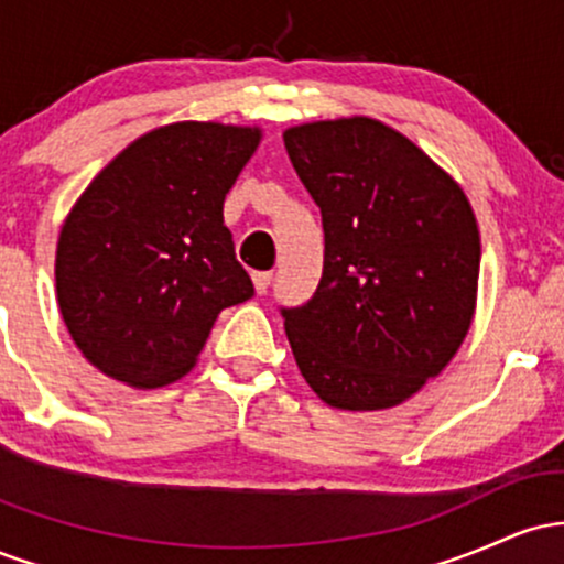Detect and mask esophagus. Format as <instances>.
Wrapping results in <instances>:
<instances>
[{
  "label": "esophagus",
  "mask_w": 564,
  "mask_h": 564,
  "mask_svg": "<svg viewBox=\"0 0 564 564\" xmlns=\"http://www.w3.org/2000/svg\"><path fill=\"white\" fill-rule=\"evenodd\" d=\"M270 278H273V273H251V281H254V289H257V294H264V291H268V286H270Z\"/></svg>",
  "instance_id": "1"
}]
</instances>
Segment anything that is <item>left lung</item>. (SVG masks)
Returning <instances> with one entry per match:
<instances>
[{
  "mask_svg": "<svg viewBox=\"0 0 564 564\" xmlns=\"http://www.w3.org/2000/svg\"><path fill=\"white\" fill-rule=\"evenodd\" d=\"M283 142L326 232L318 291L283 310L296 366L339 411L405 403L475 318L480 230L467 193L371 116L289 127Z\"/></svg>",
  "mask_w": 564,
  "mask_h": 564,
  "instance_id": "obj_1",
  "label": "left lung"
}]
</instances>
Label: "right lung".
I'll list each match as a JSON object with an SVG mask.
<instances>
[{
    "label": "right lung",
    "mask_w": 564,
    "mask_h": 564,
    "mask_svg": "<svg viewBox=\"0 0 564 564\" xmlns=\"http://www.w3.org/2000/svg\"><path fill=\"white\" fill-rule=\"evenodd\" d=\"M262 127L174 121L132 140L63 219L55 296L97 371L159 390L196 366L217 315L254 294L223 223Z\"/></svg>",
    "instance_id": "obj_1"
}]
</instances>
